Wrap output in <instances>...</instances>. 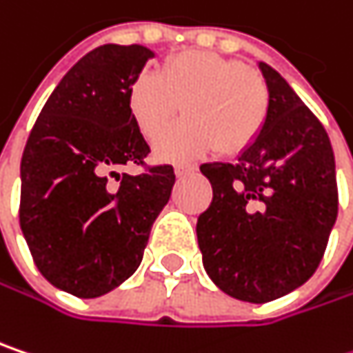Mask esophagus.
I'll return each instance as SVG.
<instances>
[{
	"mask_svg": "<svg viewBox=\"0 0 353 353\" xmlns=\"http://www.w3.org/2000/svg\"><path fill=\"white\" fill-rule=\"evenodd\" d=\"M196 172V165H176V176L185 177Z\"/></svg>",
	"mask_w": 353,
	"mask_h": 353,
	"instance_id": "obj_1",
	"label": "esophagus"
}]
</instances>
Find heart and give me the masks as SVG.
I'll return each mask as SVG.
<instances>
[{
  "mask_svg": "<svg viewBox=\"0 0 353 353\" xmlns=\"http://www.w3.org/2000/svg\"><path fill=\"white\" fill-rule=\"evenodd\" d=\"M188 117L159 143L163 159H194L218 147L236 155L256 141L269 114L265 81L244 64L210 52L168 58L159 74L141 72L129 88V111L139 131L157 141L177 119Z\"/></svg>",
  "mask_w": 353,
  "mask_h": 353,
  "instance_id": "b5f03b06",
  "label": "heart"
}]
</instances>
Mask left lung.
I'll return each mask as SVG.
<instances>
[{
    "label": "left lung",
    "mask_w": 353,
    "mask_h": 353,
    "mask_svg": "<svg viewBox=\"0 0 353 353\" xmlns=\"http://www.w3.org/2000/svg\"><path fill=\"white\" fill-rule=\"evenodd\" d=\"M269 114L234 163H202L212 204L198 218L202 263L226 295L267 303L319 267L337 218L336 159L319 119L276 70L259 62Z\"/></svg>",
    "instance_id": "left-lung-1"
}]
</instances>
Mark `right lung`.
<instances>
[{
    "label": "right lung",
    "instance_id": "right-lung-1",
    "mask_svg": "<svg viewBox=\"0 0 353 353\" xmlns=\"http://www.w3.org/2000/svg\"><path fill=\"white\" fill-rule=\"evenodd\" d=\"M149 58L139 44L82 56L50 94L21 155L19 226L32 259L54 287L82 299L137 271L176 183L172 165L119 174L145 165L149 153L129 111V88Z\"/></svg>",
    "mask_w": 353,
    "mask_h": 353
}]
</instances>
